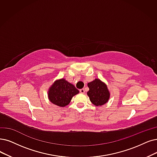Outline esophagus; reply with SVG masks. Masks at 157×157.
<instances>
[{
    "label": "esophagus",
    "instance_id": "34e87169",
    "mask_svg": "<svg viewBox=\"0 0 157 157\" xmlns=\"http://www.w3.org/2000/svg\"><path fill=\"white\" fill-rule=\"evenodd\" d=\"M80 92L81 93L84 94V93H85V90H84V89H81V90H80Z\"/></svg>",
    "mask_w": 157,
    "mask_h": 157
}]
</instances>
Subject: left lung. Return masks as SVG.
I'll use <instances>...</instances> for the list:
<instances>
[{"label":"left lung","mask_w":157,"mask_h":157,"mask_svg":"<svg viewBox=\"0 0 157 157\" xmlns=\"http://www.w3.org/2000/svg\"><path fill=\"white\" fill-rule=\"evenodd\" d=\"M90 90L87 94L90 101L97 106L105 104L108 101L110 93L105 83L98 78H95L92 82L87 84Z\"/></svg>","instance_id":"left-lung-1"}]
</instances>
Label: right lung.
Segmentation results:
<instances>
[{
	"label": "right lung",
	"instance_id": "right-lung-1",
	"mask_svg": "<svg viewBox=\"0 0 157 157\" xmlns=\"http://www.w3.org/2000/svg\"><path fill=\"white\" fill-rule=\"evenodd\" d=\"M79 93V91L72 84L64 78L56 80L49 87L48 95L52 103L60 107H64L71 102L73 96Z\"/></svg>",
	"mask_w": 157,
	"mask_h": 157
}]
</instances>
